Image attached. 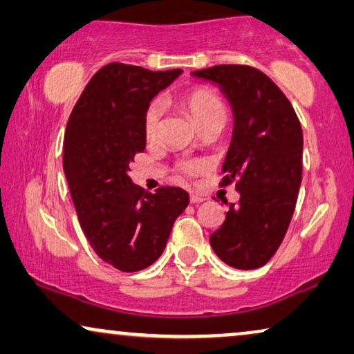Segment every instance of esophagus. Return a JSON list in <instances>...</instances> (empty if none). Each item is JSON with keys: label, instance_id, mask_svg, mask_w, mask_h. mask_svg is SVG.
I'll return each instance as SVG.
<instances>
[{"label": "esophagus", "instance_id": "esophagus-1", "mask_svg": "<svg viewBox=\"0 0 354 354\" xmlns=\"http://www.w3.org/2000/svg\"><path fill=\"white\" fill-rule=\"evenodd\" d=\"M203 201H205V198L200 195H195V193H190V203H193V205H198V203H203Z\"/></svg>", "mask_w": 354, "mask_h": 354}]
</instances>
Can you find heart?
<instances>
[{
  "mask_svg": "<svg viewBox=\"0 0 354 354\" xmlns=\"http://www.w3.org/2000/svg\"><path fill=\"white\" fill-rule=\"evenodd\" d=\"M183 103H185L188 113H190L193 120L198 124V127L212 119L224 120L225 106L221 101L219 96L209 88L192 90L190 93L185 95ZM162 113V100H153L151 103L148 104V108L145 111L143 115V130L147 138H153L154 135H156ZM206 167L207 164L205 161H200V159H188V161H182L178 164V169H180V172L185 174V176H198V174L205 172Z\"/></svg>",
  "mask_w": 354,
  "mask_h": 354,
  "instance_id": "obj_1",
  "label": "heart"
}]
</instances>
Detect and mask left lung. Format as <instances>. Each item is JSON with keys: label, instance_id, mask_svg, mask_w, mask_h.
<instances>
[{"label": "left lung", "instance_id": "obj_1", "mask_svg": "<svg viewBox=\"0 0 354 354\" xmlns=\"http://www.w3.org/2000/svg\"><path fill=\"white\" fill-rule=\"evenodd\" d=\"M229 101L234 130L221 185L236 182L239 205L209 236L214 253L235 269H258L275 254L292 221L303 169V130L277 85L250 66L192 72Z\"/></svg>", "mask_w": 354, "mask_h": 354}]
</instances>
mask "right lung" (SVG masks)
I'll return each mask as SVG.
<instances>
[{"label":"right lung","mask_w":354,"mask_h":354,"mask_svg":"<svg viewBox=\"0 0 354 354\" xmlns=\"http://www.w3.org/2000/svg\"><path fill=\"white\" fill-rule=\"evenodd\" d=\"M180 74L111 62L91 77L67 120L62 167L80 227L95 253L122 272L162 254L190 201L183 188L149 193L129 177V164L147 147L149 101Z\"/></svg>","instance_id":"1"}]
</instances>
